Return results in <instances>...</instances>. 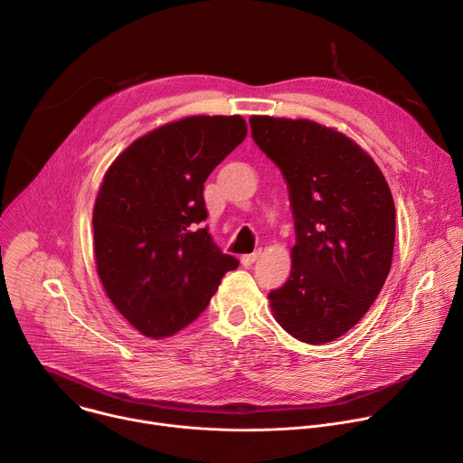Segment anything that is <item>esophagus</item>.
<instances>
[{
    "label": "esophagus",
    "instance_id": "obj_1",
    "mask_svg": "<svg viewBox=\"0 0 463 463\" xmlns=\"http://www.w3.org/2000/svg\"><path fill=\"white\" fill-rule=\"evenodd\" d=\"M258 256H260V250H256V252H252V254H243V256H241V266H243V268H250L252 263L258 260Z\"/></svg>",
    "mask_w": 463,
    "mask_h": 463
}]
</instances>
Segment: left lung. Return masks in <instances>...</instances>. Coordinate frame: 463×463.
I'll return each mask as SVG.
<instances>
[{
  "label": "left lung",
  "instance_id": "8db88e82",
  "mask_svg": "<svg viewBox=\"0 0 463 463\" xmlns=\"http://www.w3.org/2000/svg\"><path fill=\"white\" fill-rule=\"evenodd\" d=\"M249 122L288 181L297 232L291 277L269 306L295 339L332 343L363 318L390 273L392 192L375 161L335 128L269 115Z\"/></svg>",
  "mask_w": 463,
  "mask_h": 463
}]
</instances>
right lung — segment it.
Wrapping results in <instances>:
<instances>
[{
  "instance_id": "1",
  "label": "right lung",
  "mask_w": 463,
  "mask_h": 463,
  "mask_svg": "<svg viewBox=\"0 0 463 463\" xmlns=\"http://www.w3.org/2000/svg\"><path fill=\"white\" fill-rule=\"evenodd\" d=\"M245 136L240 115L184 117L136 139L104 174L93 207L97 273L150 339L194 322L238 268L202 227L203 184Z\"/></svg>"
}]
</instances>
